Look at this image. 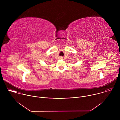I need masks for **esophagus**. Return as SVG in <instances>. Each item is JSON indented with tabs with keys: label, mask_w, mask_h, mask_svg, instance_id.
I'll return each mask as SVG.
<instances>
[{
	"label": "esophagus",
	"mask_w": 120,
	"mask_h": 120,
	"mask_svg": "<svg viewBox=\"0 0 120 120\" xmlns=\"http://www.w3.org/2000/svg\"><path fill=\"white\" fill-rule=\"evenodd\" d=\"M60 59H63V57L62 56H60Z\"/></svg>",
	"instance_id": "34e87169"
}]
</instances>
